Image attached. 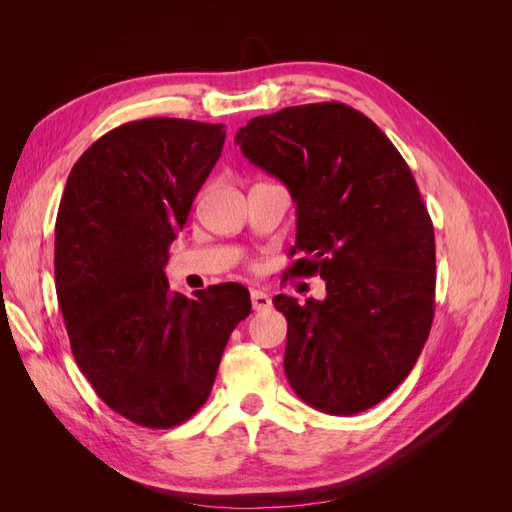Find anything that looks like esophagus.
Returning a JSON list of instances; mask_svg holds the SVG:
<instances>
[{
	"label": "esophagus",
	"instance_id": "1",
	"mask_svg": "<svg viewBox=\"0 0 512 512\" xmlns=\"http://www.w3.org/2000/svg\"><path fill=\"white\" fill-rule=\"evenodd\" d=\"M271 297L267 292L262 290H252V307L256 309V312H267V309H271Z\"/></svg>",
	"mask_w": 512,
	"mask_h": 512
}]
</instances>
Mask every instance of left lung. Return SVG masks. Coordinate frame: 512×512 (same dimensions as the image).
<instances>
[{"label":"left lung","instance_id":"1","mask_svg":"<svg viewBox=\"0 0 512 512\" xmlns=\"http://www.w3.org/2000/svg\"><path fill=\"white\" fill-rule=\"evenodd\" d=\"M235 141L297 203L290 254L305 256L290 275L327 282L324 301L273 299L288 320L292 391L337 416L376 406L408 378L433 322L436 241L410 166L342 102L254 117Z\"/></svg>","mask_w":512,"mask_h":512}]
</instances>
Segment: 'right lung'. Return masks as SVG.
<instances>
[{"instance_id": "obj_1", "label": "right lung", "mask_w": 512, "mask_h": 512, "mask_svg": "<svg viewBox=\"0 0 512 512\" xmlns=\"http://www.w3.org/2000/svg\"><path fill=\"white\" fill-rule=\"evenodd\" d=\"M226 128L173 117L106 132L70 170L55 222V288L74 361L128 421L175 427L205 404L250 316L247 288H168V245L220 160Z\"/></svg>"}]
</instances>
